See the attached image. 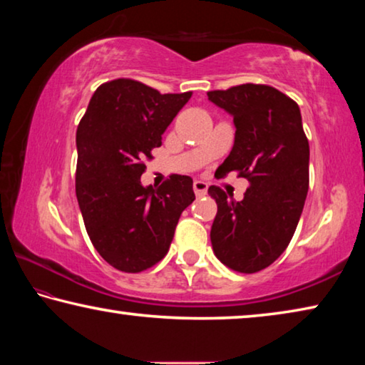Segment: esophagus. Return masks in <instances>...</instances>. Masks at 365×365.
<instances>
[{
	"instance_id": "1",
	"label": "esophagus",
	"mask_w": 365,
	"mask_h": 365,
	"mask_svg": "<svg viewBox=\"0 0 365 365\" xmlns=\"http://www.w3.org/2000/svg\"><path fill=\"white\" fill-rule=\"evenodd\" d=\"M193 190L196 196H205L207 193V183L201 182V180H195L193 182Z\"/></svg>"
}]
</instances>
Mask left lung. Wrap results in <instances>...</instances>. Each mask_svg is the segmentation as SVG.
<instances>
[{
	"instance_id": "8db88e82",
	"label": "left lung",
	"mask_w": 365,
	"mask_h": 365,
	"mask_svg": "<svg viewBox=\"0 0 365 365\" xmlns=\"http://www.w3.org/2000/svg\"><path fill=\"white\" fill-rule=\"evenodd\" d=\"M207 99L234 117V148L219 170L247 178L244 200L211 185L217 214L211 227L216 257L239 273H257L286 250L309 192V140L296 102L266 84L210 91Z\"/></svg>"
}]
</instances>
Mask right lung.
Returning a JSON list of instances; mask_svg holds the SVG:
<instances>
[{"label":"right lung","mask_w":365,"mask_h":365,"mask_svg":"<svg viewBox=\"0 0 365 365\" xmlns=\"http://www.w3.org/2000/svg\"><path fill=\"white\" fill-rule=\"evenodd\" d=\"M192 92L160 94L135 79L97 88L81 118L76 146V196L86 230L115 269L140 273L169 252L180 214L193 203V180L172 175L143 187L144 159Z\"/></svg>","instance_id":"1"}]
</instances>
